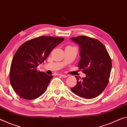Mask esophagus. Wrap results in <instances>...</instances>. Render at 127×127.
Listing matches in <instances>:
<instances>
[{
	"label": "esophagus",
	"instance_id": "esophagus-1",
	"mask_svg": "<svg viewBox=\"0 0 127 127\" xmlns=\"http://www.w3.org/2000/svg\"><path fill=\"white\" fill-rule=\"evenodd\" d=\"M59 75L60 76V77H61L62 78H66V77H67V75H64V74H60Z\"/></svg>",
	"mask_w": 127,
	"mask_h": 127
}]
</instances>
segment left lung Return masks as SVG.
Masks as SVG:
<instances>
[{"label":"left lung","instance_id":"obj_1","mask_svg":"<svg viewBox=\"0 0 127 127\" xmlns=\"http://www.w3.org/2000/svg\"><path fill=\"white\" fill-rule=\"evenodd\" d=\"M70 40L79 45L81 59L78 66L86 75L81 80L75 76L77 84L71 91L86 99L96 97L108 83L112 68L110 55L104 45L96 39L81 36Z\"/></svg>","mask_w":127,"mask_h":127}]
</instances>
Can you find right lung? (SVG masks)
I'll use <instances>...</instances> for the list:
<instances>
[{"label": "right lung", "mask_w": 127, "mask_h": 127, "mask_svg": "<svg viewBox=\"0 0 127 127\" xmlns=\"http://www.w3.org/2000/svg\"><path fill=\"white\" fill-rule=\"evenodd\" d=\"M64 40L62 37L41 36L19 48L12 60L9 80L13 90L21 98L32 100L45 93L53 76L37 71V67Z\"/></svg>", "instance_id": "right-lung-1"}]
</instances>
